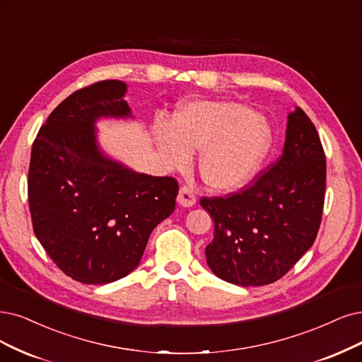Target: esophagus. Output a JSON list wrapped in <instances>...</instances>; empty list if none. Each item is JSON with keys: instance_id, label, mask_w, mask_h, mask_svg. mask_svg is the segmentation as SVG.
Returning <instances> with one entry per match:
<instances>
[{"instance_id": "1", "label": "esophagus", "mask_w": 362, "mask_h": 362, "mask_svg": "<svg viewBox=\"0 0 362 362\" xmlns=\"http://www.w3.org/2000/svg\"><path fill=\"white\" fill-rule=\"evenodd\" d=\"M195 194L188 186H182L179 195H177V203L183 207H191L195 204Z\"/></svg>"}]
</instances>
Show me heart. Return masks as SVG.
Masks as SVG:
<instances>
[{"label": "heart", "instance_id": "heart-1", "mask_svg": "<svg viewBox=\"0 0 362 362\" xmlns=\"http://www.w3.org/2000/svg\"><path fill=\"white\" fill-rule=\"evenodd\" d=\"M156 144L164 164L186 168L191 152H199L198 173L210 189L233 191L258 170L270 147L265 120L238 103L202 101L183 107L173 127H156Z\"/></svg>", "mask_w": 362, "mask_h": 362}]
</instances>
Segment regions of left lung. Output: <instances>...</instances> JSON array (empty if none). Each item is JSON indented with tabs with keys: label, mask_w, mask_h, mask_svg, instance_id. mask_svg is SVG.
<instances>
[{
	"label": "left lung",
	"mask_w": 362,
	"mask_h": 362,
	"mask_svg": "<svg viewBox=\"0 0 362 362\" xmlns=\"http://www.w3.org/2000/svg\"><path fill=\"white\" fill-rule=\"evenodd\" d=\"M327 163L319 134L300 107L288 116L284 153L237 192L202 197L215 222L207 264L225 282L262 286L309 250L324 211Z\"/></svg>",
	"instance_id": "left-lung-1"
}]
</instances>
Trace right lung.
I'll return each instance as SVG.
<instances>
[{
    "label": "right lung",
    "mask_w": 362,
    "mask_h": 362,
    "mask_svg": "<svg viewBox=\"0 0 362 362\" xmlns=\"http://www.w3.org/2000/svg\"><path fill=\"white\" fill-rule=\"evenodd\" d=\"M127 85L103 80L73 92L40 128L28 171L33 228L50 259L71 279L104 285L139 265L155 226L176 207L177 180L107 159L93 122L129 116Z\"/></svg>",
    "instance_id": "add662e5"
}]
</instances>
